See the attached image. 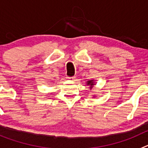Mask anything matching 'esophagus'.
<instances>
[{
  "label": "esophagus",
  "instance_id": "obj_1",
  "mask_svg": "<svg viewBox=\"0 0 148 148\" xmlns=\"http://www.w3.org/2000/svg\"><path fill=\"white\" fill-rule=\"evenodd\" d=\"M67 79L69 81H72V82H74L76 79V77L73 76V77H67Z\"/></svg>",
  "mask_w": 148,
  "mask_h": 148
}]
</instances>
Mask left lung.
I'll return each instance as SVG.
<instances>
[{
	"label": "left lung",
	"mask_w": 148,
	"mask_h": 148,
	"mask_svg": "<svg viewBox=\"0 0 148 148\" xmlns=\"http://www.w3.org/2000/svg\"><path fill=\"white\" fill-rule=\"evenodd\" d=\"M87 86H90V89L91 90V89L93 87L94 85H95V80H89L87 82ZM93 97H95V96H93Z\"/></svg>",
	"instance_id": "8db88e82"
}]
</instances>
